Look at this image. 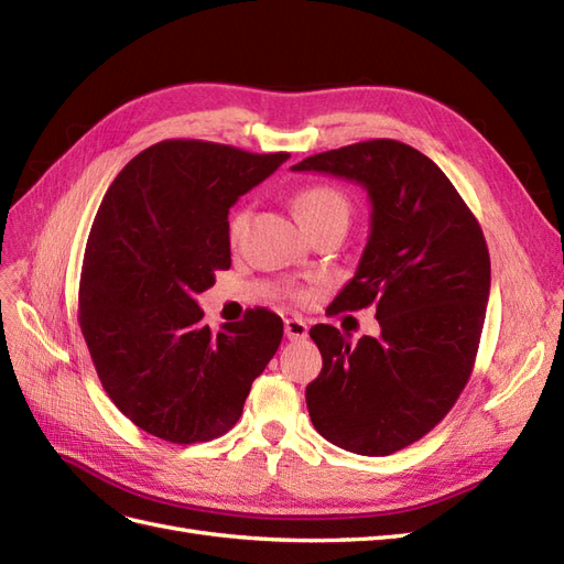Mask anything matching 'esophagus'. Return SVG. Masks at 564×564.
Segmentation results:
<instances>
[{"label":"esophagus","mask_w":564,"mask_h":564,"mask_svg":"<svg viewBox=\"0 0 564 564\" xmlns=\"http://www.w3.org/2000/svg\"><path fill=\"white\" fill-rule=\"evenodd\" d=\"M284 334H286L289 340H303L305 336H308V324H305L299 317L284 319Z\"/></svg>","instance_id":"34e87169"}]
</instances>
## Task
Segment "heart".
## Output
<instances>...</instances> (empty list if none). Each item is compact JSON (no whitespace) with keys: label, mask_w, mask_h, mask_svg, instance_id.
I'll return each mask as SVG.
<instances>
[{"label":"heart","mask_w":564,"mask_h":564,"mask_svg":"<svg viewBox=\"0 0 564 564\" xmlns=\"http://www.w3.org/2000/svg\"><path fill=\"white\" fill-rule=\"evenodd\" d=\"M294 212H296V218L301 220V226L305 230H313L315 226L324 224V220H336V218L348 220L350 207H348L346 195L340 193L338 187L319 183V185L303 187V191H299L294 195ZM249 214H251L249 209H240L232 214L230 228H228L232 242H237L242 237V232L249 224ZM292 296L296 301H308L311 292L308 289H294Z\"/></svg>","instance_id":"1"}]
</instances>
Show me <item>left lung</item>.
<instances>
[{
    "mask_svg": "<svg viewBox=\"0 0 564 564\" xmlns=\"http://www.w3.org/2000/svg\"><path fill=\"white\" fill-rule=\"evenodd\" d=\"M292 172L355 181L371 199L360 265L332 305H373L381 334L352 346L315 324L322 371L305 402L332 445L388 456L431 433L470 379L491 280L482 228L442 169L400 141L319 152Z\"/></svg>",
    "mask_w": 564,
    "mask_h": 564,
    "instance_id": "8db88e82",
    "label": "left lung"
}]
</instances>
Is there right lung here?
Listing matches in <instances>:
<instances>
[{
	"label": "right lung",
	"mask_w": 564,
	"mask_h": 564,
	"mask_svg": "<svg viewBox=\"0 0 564 564\" xmlns=\"http://www.w3.org/2000/svg\"><path fill=\"white\" fill-rule=\"evenodd\" d=\"M289 152L174 139L145 148L108 187L87 240L79 327L108 398L174 445L228 433L284 324L265 308L202 324L195 296L230 268L228 212Z\"/></svg>",
	"instance_id": "right-lung-1"
}]
</instances>
